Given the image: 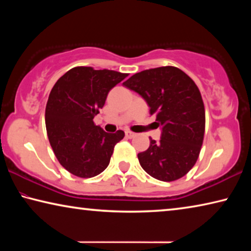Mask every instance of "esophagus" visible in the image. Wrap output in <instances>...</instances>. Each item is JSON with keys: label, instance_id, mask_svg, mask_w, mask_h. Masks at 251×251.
Returning a JSON list of instances; mask_svg holds the SVG:
<instances>
[{"label": "esophagus", "instance_id": "esophagus-1", "mask_svg": "<svg viewBox=\"0 0 251 251\" xmlns=\"http://www.w3.org/2000/svg\"><path fill=\"white\" fill-rule=\"evenodd\" d=\"M125 135H126L127 138H134L135 136H136V134L133 133V131H130V130H126L125 131Z\"/></svg>", "mask_w": 251, "mask_h": 251}]
</instances>
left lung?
<instances>
[{
  "label": "left lung",
  "mask_w": 251,
  "mask_h": 251,
  "mask_svg": "<svg viewBox=\"0 0 251 251\" xmlns=\"http://www.w3.org/2000/svg\"><path fill=\"white\" fill-rule=\"evenodd\" d=\"M141 95L156 114L160 141L151 138L138 160L148 175L161 181L185 176L196 164L205 133V108L197 85L174 66L145 70L123 83Z\"/></svg>",
  "instance_id": "1"
}]
</instances>
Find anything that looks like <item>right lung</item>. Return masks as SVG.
Returning <instances> with one entry per match:
<instances>
[{
	"label": "right lung",
	"instance_id": "obj_1",
	"mask_svg": "<svg viewBox=\"0 0 251 251\" xmlns=\"http://www.w3.org/2000/svg\"><path fill=\"white\" fill-rule=\"evenodd\" d=\"M127 74L78 66L59 78L50 93L45 125L50 146L67 172L91 178L104 172L124 131L106 133L94 124L109 91Z\"/></svg>",
	"mask_w": 251,
	"mask_h": 251
}]
</instances>
